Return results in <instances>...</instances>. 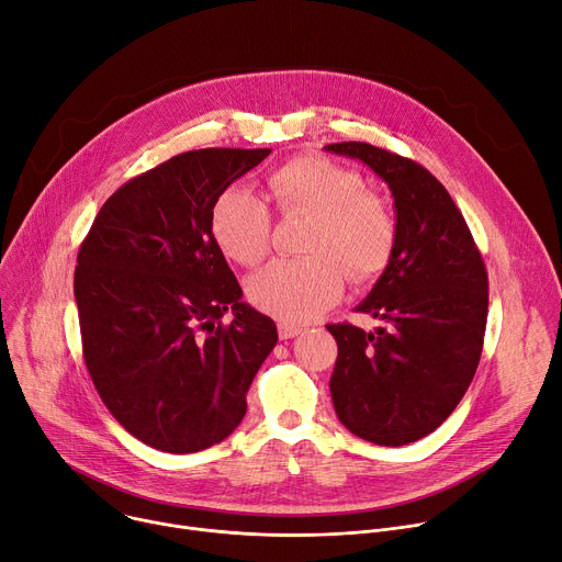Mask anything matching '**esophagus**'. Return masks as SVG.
<instances>
[{"mask_svg": "<svg viewBox=\"0 0 562 562\" xmlns=\"http://www.w3.org/2000/svg\"><path fill=\"white\" fill-rule=\"evenodd\" d=\"M301 331H303V327H297V325H289V323H280L278 325V334H280L282 341L293 339V336H297Z\"/></svg>", "mask_w": 562, "mask_h": 562, "instance_id": "1", "label": "esophagus"}]
</instances>
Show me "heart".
<instances>
[{
	"label": "heart",
	"mask_w": 562,
	"mask_h": 562,
	"mask_svg": "<svg viewBox=\"0 0 562 562\" xmlns=\"http://www.w3.org/2000/svg\"><path fill=\"white\" fill-rule=\"evenodd\" d=\"M284 214H312L303 250L307 257H278L246 282L248 301L282 323H305L339 301L346 271L366 282L386 269L397 226L391 207L366 192V180L325 158H295L269 178ZM210 228L223 255L250 267L271 239L267 201L248 187H228L212 205Z\"/></svg>",
	"instance_id": "1"
}]
</instances>
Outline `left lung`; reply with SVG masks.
<instances>
[{"instance_id":"left-lung-1","label":"left lung","mask_w":562,"mask_h":562,"mask_svg":"<svg viewBox=\"0 0 562 562\" xmlns=\"http://www.w3.org/2000/svg\"><path fill=\"white\" fill-rule=\"evenodd\" d=\"M325 151L361 160L389 184L397 226L393 257L357 307L384 327L327 325L339 346L334 411L363 440L416 442L447 420L474 378L488 273L457 203L423 165L366 142Z\"/></svg>"}]
</instances>
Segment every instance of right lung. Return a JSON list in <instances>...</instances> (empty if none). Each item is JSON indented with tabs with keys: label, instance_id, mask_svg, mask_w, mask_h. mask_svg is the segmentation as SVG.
Returning a JSON list of instances; mask_svg holds the SVG:
<instances>
[{
	"label": "right lung",
	"instance_id": "add662e5",
	"mask_svg": "<svg viewBox=\"0 0 562 562\" xmlns=\"http://www.w3.org/2000/svg\"><path fill=\"white\" fill-rule=\"evenodd\" d=\"M271 148H199L112 194L74 273L83 357L97 393L137 440L169 454L228 438L278 344L276 323L241 303L210 228L212 205ZM228 308L234 321L220 323Z\"/></svg>",
	"mask_w": 562,
	"mask_h": 562
}]
</instances>
